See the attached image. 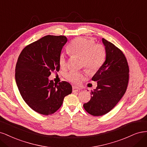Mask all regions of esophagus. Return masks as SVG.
<instances>
[{
	"label": "esophagus",
	"instance_id": "1",
	"mask_svg": "<svg viewBox=\"0 0 147 147\" xmlns=\"http://www.w3.org/2000/svg\"><path fill=\"white\" fill-rule=\"evenodd\" d=\"M79 90V88L77 87H73V92H76Z\"/></svg>",
	"mask_w": 147,
	"mask_h": 147
}]
</instances>
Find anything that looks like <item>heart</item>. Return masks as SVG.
<instances>
[{
    "mask_svg": "<svg viewBox=\"0 0 147 147\" xmlns=\"http://www.w3.org/2000/svg\"><path fill=\"white\" fill-rule=\"evenodd\" d=\"M67 50L72 55L81 57V66L90 73H94L101 67L105 60L106 51L105 46L101 44H95L93 39L84 37L75 38L68 46ZM59 62L61 68L67 67V57L65 53L59 55ZM66 78L69 81L78 84L84 78L82 73L71 71L66 74Z\"/></svg>",
    "mask_w": 147,
    "mask_h": 147,
    "instance_id": "heart-1",
    "label": "heart"
}]
</instances>
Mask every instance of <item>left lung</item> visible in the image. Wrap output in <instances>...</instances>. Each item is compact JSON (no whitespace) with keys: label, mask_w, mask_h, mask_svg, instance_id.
I'll return each instance as SVG.
<instances>
[{"label":"left lung","mask_w":147,"mask_h":147,"mask_svg":"<svg viewBox=\"0 0 147 147\" xmlns=\"http://www.w3.org/2000/svg\"><path fill=\"white\" fill-rule=\"evenodd\" d=\"M106 57L105 63L92 80L97 81V87L91 91V99L84 108L93 116H102L110 112L125 93L129 81V67L123 52L102 38Z\"/></svg>","instance_id":"left-lung-1"}]
</instances>
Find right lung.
Listing matches in <instances>:
<instances>
[{
  "label": "right lung",
  "instance_id": "obj_1",
  "mask_svg": "<svg viewBox=\"0 0 147 147\" xmlns=\"http://www.w3.org/2000/svg\"><path fill=\"white\" fill-rule=\"evenodd\" d=\"M67 42L65 36L46 35L26 46L18 57L15 69L18 90L27 105L40 114H53L72 92L69 83L57 85L48 78L51 72L59 71V55Z\"/></svg>",
  "mask_w": 147,
  "mask_h": 147
}]
</instances>
